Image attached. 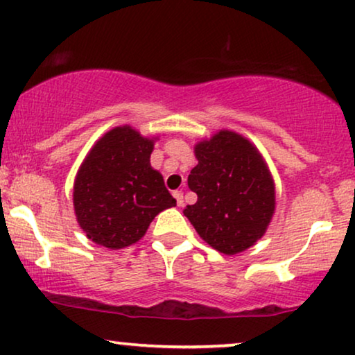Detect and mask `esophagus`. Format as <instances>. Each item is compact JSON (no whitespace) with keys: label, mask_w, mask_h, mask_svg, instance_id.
<instances>
[{"label":"esophagus","mask_w":355,"mask_h":355,"mask_svg":"<svg viewBox=\"0 0 355 355\" xmlns=\"http://www.w3.org/2000/svg\"><path fill=\"white\" fill-rule=\"evenodd\" d=\"M173 196H174V198H176L178 207H182L184 205V193H182V191H174Z\"/></svg>","instance_id":"obj_1"}]
</instances>
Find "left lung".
Listing matches in <instances>:
<instances>
[{
    "instance_id": "1",
    "label": "left lung",
    "mask_w": 355,
    "mask_h": 355,
    "mask_svg": "<svg viewBox=\"0 0 355 355\" xmlns=\"http://www.w3.org/2000/svg\"><path fill=\"white\" fill-rule=\"evenodd\" d=\"M198 164L187 178L197 202L184 215L213 249L234 255L265 234L275 213V182L259 150L220 130L196 145Z\"/></svg>"
}]
</instances>
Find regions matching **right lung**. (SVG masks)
Here are the masks:
<instances>
[{
    "label": "right lung",
    "instance_id": "add662e5",
    "mask_svg": "<svg viewBox=\"0 0 355 355\" xmlns=\"http://www.w3.org/2000/svg\"><path fill=\"white\" fill-rule=\"evenodd\" d=\"M153 140L130 125L106 132L77 171L74 210L90 241L108 249L135 244L159 211L176 205L150 166Z\"/></svg>",
    "mask_w": 355,
    "mask_h": 355
}]
</instances>
